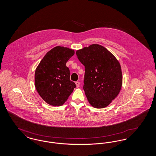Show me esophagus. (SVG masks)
I'll list each match as a JSON object with an SVG mask.
<instances>
[{
    "label": "esophagus",
    "mask_w": 156,
    "mask_h": 156,
    "mask_svg": "<svg viewBox=\"0 0 156 156\" xmlns=\"http://www.w3.org/2000/svg\"><path fill=\"white\" fill-rule=\"evenodd\" d=\"M75 84H76V87H77V88H78V87H80V82L78 81L75 82Z\"/></svg>",
    "instance_id": "obj_1"
}]
</instances>
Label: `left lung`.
<instances>
[{
    "label": "left lung",
    "mask_w": 156,
    "mask_h": 156,
    "mask_svg": "<svg viewBox=\"0 0 156 156\" xmlns=\"http://www.w3.org/2000/svg\"><path fill=\"white\" fill-rule=\"evenodd\" d=\"M76 54L85 67L83 88L89 104L95 108L106 107L122 88V74L119 61L99 44L84 47L77 50Z\"/></svg>",
    "instance_id": "left-lung-1"
}]
</instances>
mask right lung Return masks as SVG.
Here are the masks:
<instances>
[{"label": "right lung", "instance_id": "1", "mask_svg": "<svg viewBox=\"0 0 156 156\" xmlns=\"http://www.w3.org/2000/svg\"><path fill=\"white\" fill-rule=\"evenodd\" d=\"M74 51L57 46L44 55L35 71V87L45 102L58 106L64 104L76 87L70 80L69 69L66 66Z\"/></svg>", "mask_w": 156, "mask_h": 156}]
</instances>
